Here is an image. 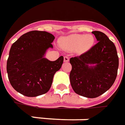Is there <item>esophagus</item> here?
Instances as JSON below:
<instances>
[{
    "label": "esophagus",
    "instance_id": "obj_1",
    "mask_svg": "<svg viewBox=\"0 0 125 125\" xmlns=\"http://www.w3.org/2000/svg\"><path fill=\"white\" fill-rule=\"evenodd\" d=\"M69 58L67 56H65L64 57V62H69Z\"/></svg>",
    "mask_w": 125,
    "mask_h": 125
}]
</instances>
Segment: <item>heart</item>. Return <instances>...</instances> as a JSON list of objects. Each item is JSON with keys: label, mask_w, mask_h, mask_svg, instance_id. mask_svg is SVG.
<instances>
[{"label": "heart", "mask_w": 125, "mask_h": 125, "mask_svg": "<svg viewBox=\"0 0 125 125\" xmlns=\"http://www.w3.org/2000/svg\"><path fill=\"white\" fill-rule=\"evenodd\" d=\"M94 42V37L90 35L72 34L62 38L60 40V45L67 51H77L80 53H84L92 48Z\"/></svg>", "instance_id": "1"}]
</instances>
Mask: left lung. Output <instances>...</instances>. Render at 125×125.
<instances>
[{"label": "left lung", "mask_w": 125, "mask_h": 125, "mask_svg": "<svg viewBox=\"0 0 125 125\" xmlns=\"http://www.w3.org/2000/svg\"><path fill=\"white\" fill-rule=\"evenodd\" d=\"M92 33L98 42L85 53L70 60L72 67L70 74L72 89L88 98L97 97L113 85L119 65L113 42L102 32Z\"/></svg>", "instance_id": "1"}]
</instances>
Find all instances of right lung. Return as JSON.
Returning <instances> with one entry per match:
<instances>
[{"label": "right lung", "instance_id": "obj_1", "mask_svg": "<svg viewBox=\"0 0 125 125\" xmlns=\"http://www.w3.org/2000/svg\"><path fill=\"white\" fill-rule=\"evenodd\" d=\"M55 37L46 31L23 34L11 46L7 61L8 79L13 88L26 97H37L50 89L55 73L63 63V56L55 61L46 58Z\"/></svg>", "mask_w": 125, "mask_h": 125}]
</instances>
